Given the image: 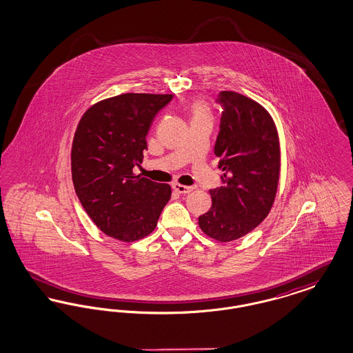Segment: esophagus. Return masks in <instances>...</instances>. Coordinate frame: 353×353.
<instances>
[{
    "instance_id": "34e87169",
    "label": "esophagus",
    "mask_w": 353,
    "mask_h": 353,
    "mask_svg": "<svg viewBox=\"0 0 353 353\" xmlns=\"http://www.w3.org/2000/svg\"><path fill=\"white\" fill-rule=\"evenodd\" d=\"M172 188H173V190H176L177 193H181V194H188L194 189L193 186H186V185L181 184H173Z\"/></svg>"
}]
</instances>
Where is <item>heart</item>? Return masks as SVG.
<instances>
[{"mask_svg":"<svg viewBox=\"0 0 353 353\" xmlns=\"http://www.w3.org/2000/svg\"><path fill=\"white\" fill-rule=\"evenodd\" d=\"M192 120L196 119H210V111L202 101H194L190 107Z\"/></svg>","mask_w":353,"mask_h":353,"instance_id":"b5f03b06","label":"heart"}]
</instances>
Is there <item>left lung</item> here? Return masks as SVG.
<instances>
[{"label":"left lung","mask_w":353,"mask_h":353,"mask_svg":"<svg viewBox=\"0 0 353 353\" xmlns=\"http://www.w3.org/2000/svg\"><path fill=\"white\" fill-rule=\"evenodd\" d=\"M222 107L214 153L222 186L210 189V209L199 217L202 232L219 242L250 233L268 217L275 200L281 148L269 112L234 91H221Z\"/></svg>","instance_id":"obj_1"}]
</instances>
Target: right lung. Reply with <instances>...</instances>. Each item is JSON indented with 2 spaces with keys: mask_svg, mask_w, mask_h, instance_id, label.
I'll return each mask as SVG.
<instances>
[{
  "mask_svg": "<svg viewBox=\"0 0 353 353\" xmlns=\"http://www.w3.org/2000/svg\"><path fill=\"white\" fill-rule=\"evenodd\" d=\"M165 94H121L98 101L81 119L71 150V173L85 213L104 234L134 242L151 234L170 199L168 184L134 174L147 150Z\"/></svg>",
  "mask_w": 353,
  "mask_h": 353,
  "instance_id": "add662e5",
  "label": "right lung"
}]
</instances>
